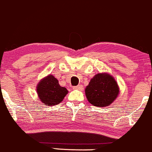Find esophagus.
<instances>
[{
    "instance_id": "esophagus-1",
    "label": "esophagus",
    "mask_w": 152,
    "mask_h": 152,
    "mask_svg": "<svg viewBox=\"0 0 152 152\" xmlns=\"http://www.w3.org/2000/svg\"><path fill=\"white\" fill-rule=\"evenodd\" d=\"M73 89H76V90H80V91H82L83 89V86L82 85H78L76 86H73Z\"/></svg>"
}]
</instances>
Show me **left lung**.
Listing matches in <instances>:
<instances>
[{"label":"left lung","instance_id":"obj_1","mask_svg":"<svg viewBox=\"0 0 152 152\" xmlns=\"http://www.w3.org/2000/svg\"><path fill=\"white\" fill-rule=\"evenodd\" d=\"M86 96L91 104L105 107L114 102L119 94V86L115 78L107 73H98L91 78L85 89Z\"/></svg>","mask_w":152,"mask_h":152}]
</instances>
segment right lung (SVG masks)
Masks as SVG:
<instances>
[{"label": "right lung", "instance_id": "right-lung-1", "mask_svg": "<svg viewBox=\"0 0 152 152\" xmlns=\"http://www.w3.org/2000/svg\"><path fill=\"white\" fill-rule=\"evenodd\" d=\"M37 92L42 103L46 106H52L61 103L68 93V90L59 85L58 79L49 75L38 83Z\"/></svg>", "mask_w": 152, "mask_h": 152}]
</instances>
